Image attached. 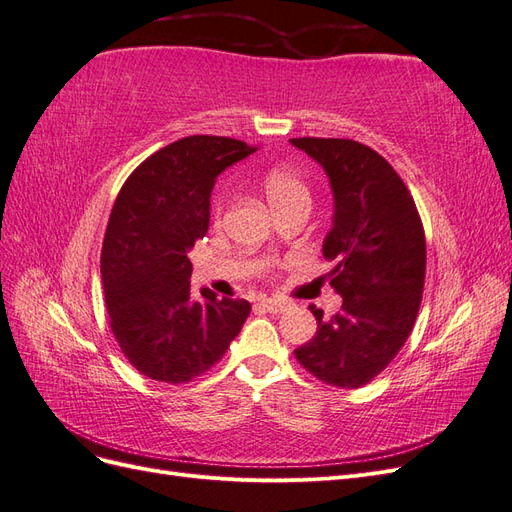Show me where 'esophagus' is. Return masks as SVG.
<instances>
[{
	"label": "esophagus",
	"instance_id": "1",
	"mask_svg": "<svg viewBox=\"0 0 512 512\" xmlns=\"http://www.w3.org/2000/svg\"><path fill=\"white\" fill-rule=\"evenodd\" d=\"M258 305L265 309V312H269V314H282L284 309L288 307L284 301H277V299H267V297H262V299H258Z\"/></svg>",
	"mask_w": 512,
	"mask_h": 512
}]
</instances>
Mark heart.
I'll list each match as a JSON object with an SVG mask.
<instances>
[{
  "mask_svg": "<svg viewBox=\"0 0 512 512\" xmlns=\"http://www.w3.org/2000/svg\"><path fill=\"white\" fill-rule=\"evenodd\" d=\"M262 190L273 209L292 203V200H309L305 181L292 168H273L262 177ZM213 213H222V203H215Z\"/></svg>",
  "mask_w": 512,
  "mask_h": 512,
  "instance_id": "heart-1",
  "label": "heart"
}]
</instances>
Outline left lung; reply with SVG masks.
Segmentation results:
<instances>
[{
	"instance_id": "left-lung-1",
	"label": "left lung",
	"mask_w": 512,
	"mask_h": 512,
	"mask_svg": "<svg viewBox=\"0 0 512 512\" xmlns=\"http://www.w3.org/2000/svg\"><path fill=\"white\" fill-rule=\"evenodd\" d=\"M316 160L333 192L322 254L342 309L294 350L324 384L359 389L389 365L414 327L425 284V232L406 183L371 147L348 138H290Z\"/></svg>"
}]
</instances>
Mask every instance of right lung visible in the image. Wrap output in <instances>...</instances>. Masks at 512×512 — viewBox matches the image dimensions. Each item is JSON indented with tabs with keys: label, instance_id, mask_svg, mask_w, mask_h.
Masks as SVG:
<instances>
[{
	"label": "right lung",
	"instance_id": "add662e5",
	"mask_svg": "<svg viewBox=\"0 0 512 512\" xmlns=\"http://www.w3.org/2000/svg\"><path fill=\"white\" fill-rule=\"evenodd\" d=\"M258 147L188 136L153 153L123 183L102 245V286L121 352L143 376L181 384L218 363L250 316L245 299L190 292L188 252L209 230L220 173Z\"/></svg>",
	"mask_w": 512,
	"mask_h": 512
}]
</instances>
